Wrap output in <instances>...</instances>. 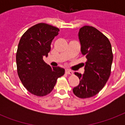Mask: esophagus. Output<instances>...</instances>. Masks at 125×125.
Returning a JSON list of instances; mask_svg holds the SVG:
<instances>
[{
    "mask_svg": "<svg viewBox=\"0 0 125 125\" xmlns=\"http://www.w3.org/2000/svg\"><path fill=\"white\" fill-rule=\"evenodd\" d=\"M65 73H66L67 74H73V72L72 71L69 70V69H66V70H65Z\"/></svg>",
    "mask_w": 125,
    "mask_h": 125,
    "instance_id": "obj_1",
    "label": "esophagus"
}]
</instances>
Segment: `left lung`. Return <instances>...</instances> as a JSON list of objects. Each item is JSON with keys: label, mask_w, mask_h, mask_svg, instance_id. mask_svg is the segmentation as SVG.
I'll return each instance as SVG.
<instances>
[{"label": "left lung", "mask_w": 125, "mask_h": 125, "mask_svg": "<svg viewBox=\"0 0 125 125\" xmlns=\"http://www.w3.org/2000/svg\"><path fill=\"white\" fill-rule=\"evenodd\" d=\"M78 39L86 62L83 63V74L74 73L80 83L73 91L76 97L85 99L97 95L107 82L111 73L113 54L108 39L93 26L80 28Z\"/></svg>", "instance_id": "8db88e82"}]
</instances>
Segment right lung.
<instances>
[{
	"mask_svg": "<svg viewBox=\"0 0 125 125\" xmlns=\"http://www.w3.org/2000/svg\"><path fill=\"white\" fill-rule=\"evenodd\" d=\"M58 28L39 23L26 30L19 43L16 54L18 76L25 88L33 95L43 97L52 91L64 69L51 67L43 61L51 51V44L58 35Z\"/></svg>",
	"mask_w": 125,
	"mask_h": 125,
	"instance_id": "right-lung-1",
	"label": "right lung"
}]
</instances>
